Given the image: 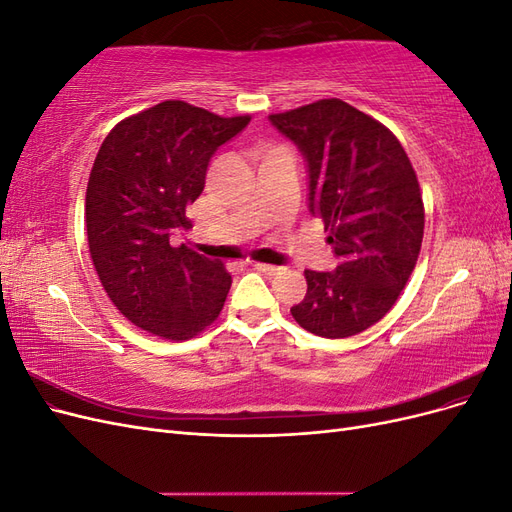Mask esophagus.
<instances>
[{"mask_svg": "<svg viewBox=\"0 0 512 512\" xmlns=\"http://www.w3.org/2000/svg\"><path fill=\"white\" fill-rule=\"evenodd\" d=\"M260 273H265V275H277L282 271V267H275V265H265V262H256L254 265Z\"/></svg>", "mask_w": 512, "mask_h": 512, "instance_id": "34e87169", "label": "esophagus"}]
</instances>
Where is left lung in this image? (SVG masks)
<instances>
[{"label":"left lung","instance_id":"8db88e82","mask_svg":"<svg viewBox=\"0 0 512 512\" xmlns=\"http://www.w3.org/2000/svg\"><path fill=\"white\" fill-rule=\"evenodd\" d=\"M307 168L309 213L331 230V271H305L290 312L309 333L339 339L369 329L395 305L423 243L416 173L391 130L337 98L269 115Z\"/></svg>","mask_w":512,"mask_h":512}]
</instances>
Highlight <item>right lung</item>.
Listing matches in <instances>:
<instances>
[{"label":"right lung","instance_id":"right-lung-1","mask_svg":"<svg viewBox=\"0 0 512 512\" xmlns=\"http://www.w3.org/2000/svg\"><path fill=\"white\" fill-rule=\"evenodd\" d=\"M250 123L166 100L123 119L91 168L85 222L89 252L108 299L136 327L190 339L220 316L230 275L185 245V209L205 188L211 158Z\"/></svg>","mask_w":512,"mask_h":512}]
</instances>
